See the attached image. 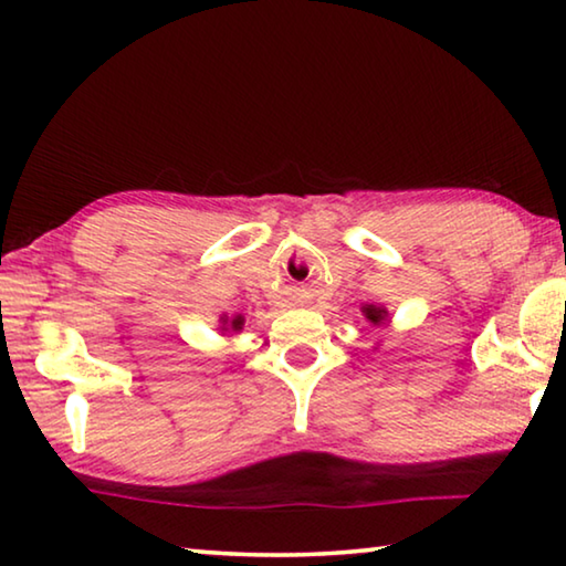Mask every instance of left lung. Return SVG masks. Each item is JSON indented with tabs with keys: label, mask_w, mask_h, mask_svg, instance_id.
Instances as JSON below:
<instances>
[{
	"label": "left lung",
	"mask_w": 566,
	"mask_h": 566,
	"mask_svg": "<svg viewBox=\"0 0 566 566\" xmlns=\"http://www.w3.org/2000/svg\"><path fill=\"white\" fill-rule=\"evenodd\" d=\"M361 314H364V319H367L369 324H375V327H381V324L389 319L387 306H377V304H364Z\"/></svg>",
	"instance_id": "left-lung-1"
}]
</instances>
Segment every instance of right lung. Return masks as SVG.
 I'll use <instances>...</instances> for the list:
<instances>
[{
    "label": "right lung",
    "instance_id": "obj_1",
    "mask_svg": "<svg viewBox=\"0 0 566 566\" xmlns=\"http://www.w3.org/2000/svg\"><path fill=\"white\" fill-rule=\"evenodd\" d=\"M242 329H244L242 314H232V317H229V314H222V317H219V332H222L224 337H232V334H239Z\"/></svg>",
    "mask_w": 566,
    "mask_h": 566
}]
</instances>
